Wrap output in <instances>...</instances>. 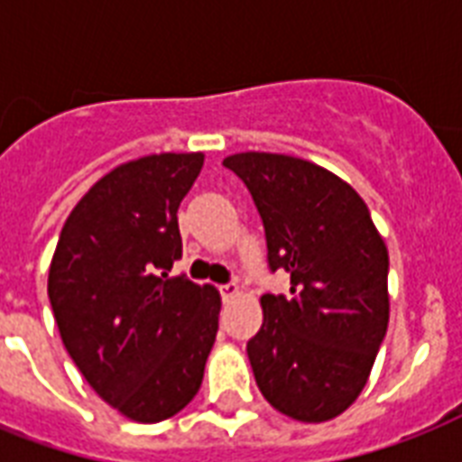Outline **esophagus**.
I'll use <instances>...</instances> for the list:
<instances>
[{
  "mask_svg": "<svg viewBox=\"0 0 462 462\" xmlns=\"http://www.w3.org/2000/svg\"><path fill=\"white\" fill-rule=\"evenodd\" d=\"M217 290H220L223 300H230V297H235L239 292V288L235 285V282H225V285H217Z\"/></svg>",
  "mask_w": 462,
  "mask_h": 462,
  "instance_id": "1",
  "label": "esophagus"
}]
</instances>
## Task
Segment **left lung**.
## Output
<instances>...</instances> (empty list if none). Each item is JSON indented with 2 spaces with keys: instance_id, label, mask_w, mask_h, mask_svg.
Listing matches in <instances>:
<instances>
[{
  "instance_id": "8db88e82",
  "label": "left lung",
  "mask_w": 462,
  "mask_h": 462,
  "mask_svg": "<svg viewBox=\"0 0 462 462\" xmlns=\"http://www.w3.org/2000/svg\"><path fill=\"white\" fill-rule=\"evenodd\" d=\"M223 165L245 181L266 232L271 273L288 295H263L246 343L254 379L275 410L326 422L362 393L388 328V252L366 203L328 170L275 153Z\"/></svg>"
}]
</instances>
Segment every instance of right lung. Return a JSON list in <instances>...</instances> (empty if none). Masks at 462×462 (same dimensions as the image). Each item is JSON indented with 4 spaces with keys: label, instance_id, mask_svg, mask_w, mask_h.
<instances>
[{
    "label": "right lung",
    "instance_id": "right-lung-1",
    "mask_svg": "<svg viewBox=\"0 0 462 462\" xmlns=\"http://www.w3.org/2000/svg\"><path fill=\"white\" fill-rule=\"evenodd\" d=\"M201 153H160L105 174L61 227L47 295L83 379L134 422L177 415L199 393L220 295L187 275L177 208Z\"/></svg>",
    "mask_w": 462,
    "mask_h": 462
}]
</instances>
